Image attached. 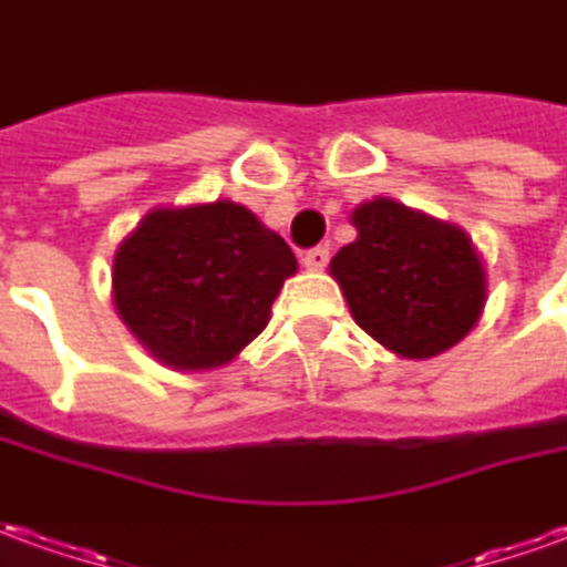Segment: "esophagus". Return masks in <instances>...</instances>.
<instances>
[{
	"label": "esophagus",
	"instance_id": "esophagus-1",
	"mask_svg": "<svg viewBox=\"0 0 567 567\" xmlns=\"http://www.w3.org/2000/svg\"><path fill=\"white\" fill-rule=\"evenodd\" d=\"M328 248H324V245H316V248H310V251H307V255H303V267H307V270H324V267H328Z\"/></svg>",
	"mask_w": 567,
	"mask_h": 567
}]
</instances>
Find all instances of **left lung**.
<instances>
[{"instance_id":"left-lung-1","label":"left lung","mask_w":567,"mask_h":567,"mask_svg":"<svg viewBox=\"0 0 567 567\" xmlns=\"http://www.w3.org/2000/svg\"><path fill=\"white\" fill-rule=\"evenodd\" d=\"M359 239L331 260L352 319L386 350L439 355L470 334L485 307V272L466 233L393 199L352 212Z\"/></svg>"}]
</instances>
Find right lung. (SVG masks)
Instances as JSON below:
<instances>
[{
    "mask_svg": "<svg viewBox=\"0 0 567 567\" xmlns=\"http://www.w3.org/2000/svg\"><path fill=\"white\" fill-rule=\"evenodd\" d=\"M297 260L248 208L212 202L162 208L137 224L113 260L122 322L159 362L217 368L267 328Z\"/></svg>",
    "mask_w": 567,
    "mask_h": 567,
    "instance_id": "1",
    "label": "right lung"
}]
</instances>
